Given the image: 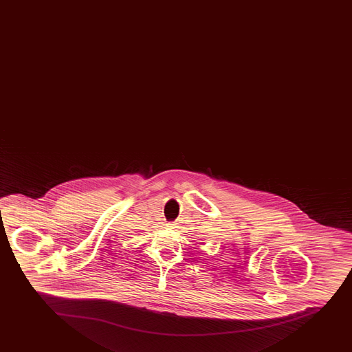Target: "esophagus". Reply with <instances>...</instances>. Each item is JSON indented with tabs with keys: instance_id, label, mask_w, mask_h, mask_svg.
<instances>
[{
	"instance_id": "34e87169",
	"label": "esophagus",
	"mask_w": 352,
	"mask_h": 352,
	"mask_svg": "<svg viewBox=\"0 0 352 352\" xmlns=\"http://www.w3.org/2000/svg\"><path fill=\"white\" fill-rule=\"evenodd\" d=\"M168 228L174 229L175 227H176V223H174V222H169V223H167Z\"/></svg>"
}]
</instances>
